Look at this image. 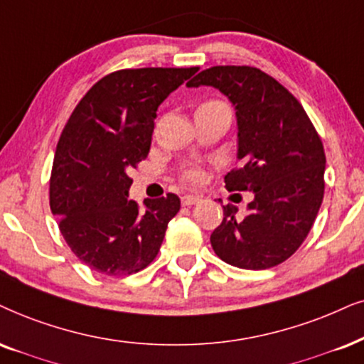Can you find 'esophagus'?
<instances>
[{"instance_id": "34e87169", "label": "esophagus", "mask_w": 364, "mask_h": 364, "mask_svg": "<svg viewBox=\"0 0 364 364\" xmlns=\"http://www.w3.org/2000/svg\"><path fill=\"white\" fill-rule=\"evenodd\" d=\"M201 201L200 196H195V195H185L181 196V205L183 206H193V205H198Z\"/></svg>"}]
</instances>
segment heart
Listing matches in <instances>:
<instances>
[{"label":"heart","mask_w":364,"mask_h":364,"mask_svg":"<svg viewBox=\"0 0 364 364\" xmlns=\"http://www.w3.org/2000/svg\"><path fill=\"white\" fill-rule=\"evenodd\" d=\"M213 102H218V100H208V102H205V104H213ZM205 104H201V105H205ZM188 179H195V174H188Z\"/></svg>","instance_id":"1"}]
</instances>
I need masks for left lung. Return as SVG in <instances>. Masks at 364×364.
I'll list each match as a JSON object with an SVG mask.
<instances>
[{
	"label": "left lung",
	"instance_id": "8db88e82",
	"mask_svg": "<svg viewBox=\"0 0 364 364\" xmlns=\"http://www.w3.org/2000/svg\"><path fill=\"white\" fill-rule=\"evenodd\" d=\"M186 85L215 87L235 105L242 163L225 186L255 196L245 216L223 205V222L210 237L215 254L238 269L282 264L306 240L323 203L326 154L316 127L291 92L260 68L211 67Z\"/></svg>",
	"mask_w": 364,
	"mask_h": 364
}]
</instances>
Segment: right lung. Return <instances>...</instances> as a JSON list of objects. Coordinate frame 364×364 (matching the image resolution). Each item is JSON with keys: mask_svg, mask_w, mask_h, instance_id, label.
I'll list each match as a JSON object with an SVG mask.
<instances>
[{"mask_svg": "<svg viewBox=\"0 0 364 364\" xmlns=\"http://www.w3.org/2000/svg\"><path fill=\"white\" fill-rule=\"evenodd\" d=\"M190 68H124L82 97L63 127L50 176V208L80 262L104 275H131L158 255L181 201L174 193L127 200L131 173L148 158L156 110Z\"/></svg>", "mask_w": 364, "mask_h": 364, "instance_id": "1", "label": "right lung"}]
</instances>
